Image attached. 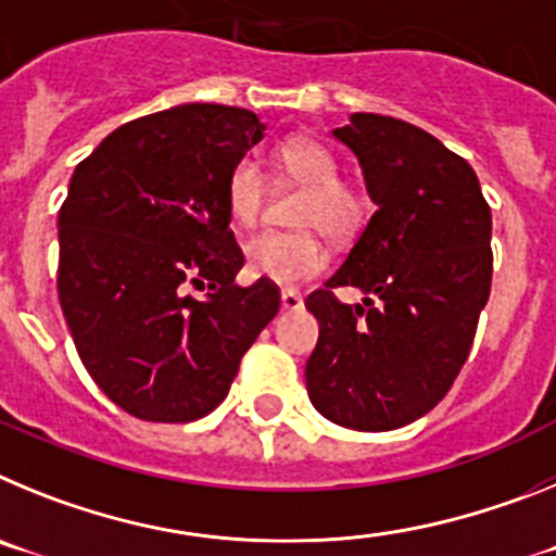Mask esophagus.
<instances>
[{
	"label": "esophagus",
	"instance_id": "1",
	"mask_svg": "<svg viewBox=\"0 0 556 556\" xmlns=\"http://www.w3.org/2000/svg\"><path fill=\"white\" fill-rule=\"evenodd\" d=\"M281 306L287 308V312H298V308L303 306V294L298 292V289H283V292H281Z\"/></svg>",
	"mask_w": 556,
	"mask_h": 556
}]
</instances>
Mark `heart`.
<instances>
[{
  "label": "heart",
  "instance_id": "heart-1",
  "mask_svg": "<svg viewBox=\"0 0 556 556\" xmlns=\"http://www.w3.org/2000/svg\"><path fill=\"white\" fill-rule=\"evenodd\" d=\"M275 169L289 184L301 186L294 225H314L328 239H351L367 219L370 200L356 184L339 178L342 164L326 144L314 139H289L275 150ZM264 175L253 159H242L225 184V205L236 225H253L262 214ZM244 264L250 275L275 283H301L320 275L328 250L317 230H264L244 242Z\"/></svg>",
  "mask_w": 556,
  "mask_h": 556
}]
</instances>
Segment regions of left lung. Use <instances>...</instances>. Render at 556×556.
I'll use <instances>...</instances> for the list:
<instances>
[{"mask_svg":"<svg viewBox=\"0 0 556 556\" xmlns=\"http://www.w3.org/2000/svg\"><path fill=\"white\" fill-rule=\"evenodd\" d=\"M378 211L345 264L306 298L320 339L306 362L314 409L356 431H390L434 409L459 376L490 298L493 217L465 159L409 122L353 113L333 130ZM356 286L366 301H336Z\"/></svg>","mask_w":556,"mask_h":556,"instance_id":"1","label":"left lung"}]
</instances>
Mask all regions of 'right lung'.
I'll use <instances>...</instances> for the list:
<instances>
[{
	"mask_svg": "<svg viewBox=\"0 0 556 556\" xmlns=\"http://www.w3.org/2000/svg\"><path fill=\"white\" fill-rule=\"evenodd\" d=\"M262 139L253 111L191 102L116 127L72 175L58 298L88 376L127 415L217 409L278 314L273 281L236 283L244 255L225 205L230 169Z\"/></svg>",
	"mask_w": 556,
	"mask_h": 556,
	"instance_id": "right-lung-1",
	"label": "right lung"
}]
</instances>
